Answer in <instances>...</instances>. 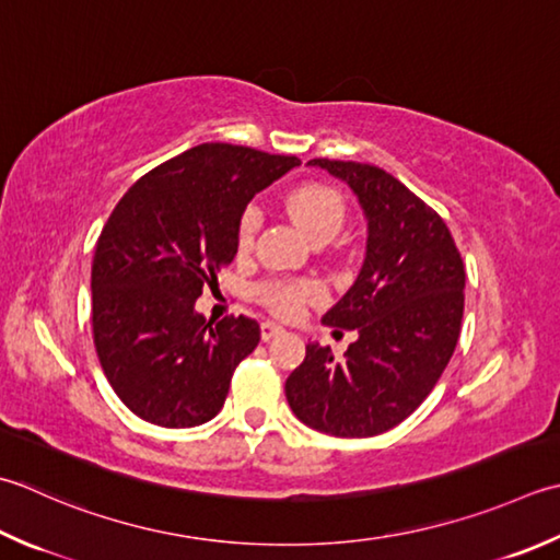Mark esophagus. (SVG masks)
<instances>
[{
  "instance_id": "34e87169",
  "label": "esophagus",
  "mask_w": 560,
  "mask_h": 560,
  "mask_svg": "<svg viewBox=\"0 0 560 560\" xmlns=\"http://www.w3.org/2000/svg\"><path fill=\"white\" fill-rule=\"evenodd\" d=\"M261 339H265V342H269V339H273V337H279V335H283L287 330H283L281 325H277V323H271V320H265L261 323Z\"/></svg>"
}]
</instances>
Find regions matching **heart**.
Segmentation results:
<instances>
[{"instance_id": "obj_1", "label": "heart", "mask_w": 560, "mask_h": 560, "mask_svg": "<svg viewBox=\"0 0 560 560\" xmlns=\"http://www.w3.org/2000/svg\"><path fill=\"white\" fill-rule=\"evenodd\" d=\"M287 208L293 218V223L299 225L313 243L315 240H332L345 221V203L332 186L327 184H301L289 194ZM261 225L259 208L249 206L237 223V249L249 252L255 245L257 230ZM320 295V289L311 281H293V283H273L265 291V301L273 313L283 317L299 315L303 303L315 301Z\"/></svg>"}]
</instances>
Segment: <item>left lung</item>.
<instances>
[{
    "instance_id": "obj_1",
    "label": "left lung",
    "mask_w": 560,
    "mask_h": 560,
    "mask_svg": "<svg viewBox=\"0 0 560 560\" xmlns=\"http://www.w3.org/2000/svg\"><path fill=\"white\" fill-rule=\"evenodd\" d=\"M308 164L342 179L366 218L357 279L323 315V325L359 337L345 359L305 347L287 400L317 432L374 436L418 410L444 374L462 335L464 261L442 218L388 172L325 158Z\"/></svg>"
}]
</instances>
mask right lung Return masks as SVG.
<instances>
[{
    "instance_id": "right-lung-1",
    "label": "right lung",
    "mask_w": 560,
    "mask_h": 560,
    "mask_svg": "<svg viewBox=\"0 0 560 560\" xmlns=\"http://www.w3.org/2000/svg\"><path fill=\"white\" fill-rule=\"evenodd\" d=\"M299 164L203 142L140 177L108 215L92 261L94 347L140 420L182 430L221 412L259 325L245 315L206 320L196 299L235 259L247 203Z\"/></svg>"
}]
</instances>
